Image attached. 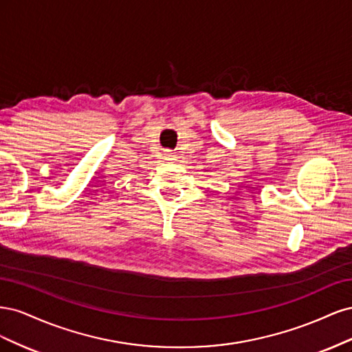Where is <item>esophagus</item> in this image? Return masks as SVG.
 Here are the masks:
<instances>
[{"instance_id": "obj_1", "label": "esophagus", "mask_w": 352, "mask_h": 352, "mask_svg": "<svg viewBox=\"0 0 352 352\" xmlns=\"http://www.w3.org/2000/svg\"><path fill=\"white\" fill-rule=\"evenodd\" d=\"M164 157H166V160H168V162H173V160H176L175 153H172L170 150H166V151H164Z\"/></svg>"}]
</instances>
